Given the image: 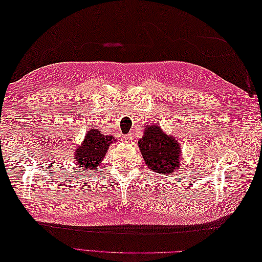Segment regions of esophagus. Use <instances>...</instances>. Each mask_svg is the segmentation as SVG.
<instances>
[{"label": "esophagus", "instance_id": "obj_1", "mask_svg": "<svg viewBox=\"0 0 262 262\" xmlns=\"http://www.w3.org/2000/svg\"><path fill=\"white\" fill-rule=\"evenodd\" d=\"M122 141L125 142V143H129L130 141H132V136L131 134H126V136H122Z\"/></svg>", "mask_w": 262, "mask_h": 262}]
</instances>
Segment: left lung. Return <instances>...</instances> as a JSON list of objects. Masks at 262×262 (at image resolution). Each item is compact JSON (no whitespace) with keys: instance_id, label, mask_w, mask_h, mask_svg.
<instances>
[{"instance_id":"obj_1","label":"left lung","mask_w":262,"mask_h":262,"mask_svg":"<svg viewBox=\"0 0 262 262\" xmlns=\"http://www.w3.org/2000/svg\"><path fill=\"white\" fill-rule=\"evenodd\" d=\"M138 144L145 164L153 171L170 173L179 167L180 144L175 138L165 134L160 125H146Z\"/></svg>"}]
</instances>
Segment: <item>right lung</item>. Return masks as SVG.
Here are the masks:
<instances>
[{
  "label": "right lung",
  "instance_id": "1",
  "mask_svg": "<svg viewBox=\"0 0 262 262\" xmlns=\"http://www.w3.org/2000/svg\"><path fill=\"white\" fill-rule=\"evenodd\" d=\"M116 139L112 136L105 137L100 131L91 129L87 131L83 143L76 147L75 162L89 173L96 169L105 158L107 150Z\"/></svg>",
  "mask_w": 262,
  "mask_h": 262
}]
</instances>
